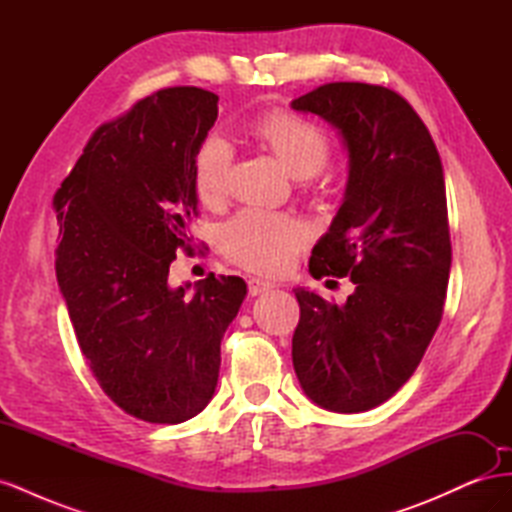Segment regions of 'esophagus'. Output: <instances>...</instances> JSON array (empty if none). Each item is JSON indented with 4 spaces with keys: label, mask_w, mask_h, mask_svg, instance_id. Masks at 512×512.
Returning a JSON list of instances; mask_svg holds the SVG:
<instances>
[{
    "label": "esophagus",
    "mask_w": 512,
    "mask_h": 512,
    "mask_svg": "<svg viewBox=\"0 0 512 512\" xmlns=\"http://www.w3.org/2000/svg\"><path fill=\"white\" fill-rule=\"evenodd\" d=\"M271 288H275V284H271L267 280H260V277H250V280H247V290H250L252 297H256V294H262V292H269Z\"/></svg>",
    "instance_id": "obj_1"
}]
</instances>
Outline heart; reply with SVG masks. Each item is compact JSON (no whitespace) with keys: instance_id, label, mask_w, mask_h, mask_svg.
<instances>
[{"instance_id":"1","label":"heart","mask_w":512,"mask_h":512,"mask_svg":"<svg viewBox=\"0 0 512 512\" xmlns=\"http://www.w3.org/2000/svg\"><path fill=\"white\" fill-rule=\"evenodd\" d=\"M254 136L294 177H312L329 158V138L303 117L277 113L254 123ZM232 147L222 134H209L194 156L196 194L207 205L226 194ZM309 241V228L297 215L247 207L220 226V245L237 265L258 273H282Z\"/></svg>"}]
</instances>
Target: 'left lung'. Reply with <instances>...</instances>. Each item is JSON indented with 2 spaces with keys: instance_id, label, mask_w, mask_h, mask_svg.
Listing matches in <instances>:
<instances>
[{
  "instance_id": "obj_1",
  "label": "left lung",
  "mask_w": 512,
  "mask_h": 512,
  "mask_svg": "<svg viewBox=\"0 0 512 512\" xmlns=\"http://www.w3.org/2000/svg\"><path fill=\"white\" fill-rule=\"evenodd\" d=\"M290 106L331 123L348 151L344 203L309 273L354 284L342 305L294 288L292 365L316 406L365 412L410 380L442 320L451 235L440 153L414 108L380 85L329 83Z\"/></svg>"
}]
</instances>
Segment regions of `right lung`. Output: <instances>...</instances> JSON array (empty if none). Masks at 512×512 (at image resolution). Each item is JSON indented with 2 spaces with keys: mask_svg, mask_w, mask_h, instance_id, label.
Returning a JSON list of instances; mask_svg holds the SVG:
<instances>
[{
  "mask_svg": "<svg viewBox=\"0 0 512 512\" xmlns=\"http://www.w3.org/2000/svg\"><path fill=\"white\" fill-rule=\"evenodd\" d=\"M218 96L168 87L100 126L55 194L57 284L102 391L147 423H183L211 401L220 344L247 294L213 273L168 286L198 215L194 156Z\"/></svg>",
  "mask_w": 512,
  "mask_h": 512,
  "instance_id": "1",
  "label": "right lung"
}]
</instances>
